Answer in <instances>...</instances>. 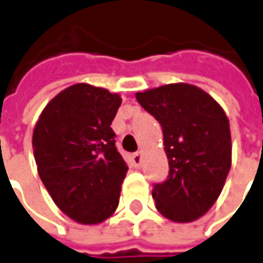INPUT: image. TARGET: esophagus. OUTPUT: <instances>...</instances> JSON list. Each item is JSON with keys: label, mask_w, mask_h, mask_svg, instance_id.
<instances>
[{"label": "esophagus", "mask_w": 263, "mask_h": 263, "mask_svg": "<svg viewBox=\"0 0 263 263\" xmlns=\"http://www.w3.org/2000/svg\"><path fill=\"white\" fill-rule=\"evenodd\" d=\"M141 153H135V154L132 155V161H134V165L135 167H139L141 165Z\"/></svg>", "instance_id": "1"}]
</instances>
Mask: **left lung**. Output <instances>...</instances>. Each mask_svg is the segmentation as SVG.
I'll return each mask as SVG.
<instances>
[{
  "label": "left lung",
  "mask_w": 263,
  "mask_h": 263,
  "mask_svg": "<svg viewBox=\"0 0 263 263\" xmlns=\"http://www.w3.org/2000/svg\"><path fill=\"white\" fill-rule=\"evenodd\" d=\"M135 96L161 124L168 158V178L153 190L155 207L168 220H197L219 199L229 174V119L210 95L190 83H170Z\"/></svg>",
  "instance_id": "left-lung-1"
}]
</instances>
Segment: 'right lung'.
<instances>
[{
  "mask_svg": "<svg viewBox=\"0 0 263 263\" xmlns=\"http://www.w3.org/2000/svg\"><path fill=\"white\" fill-rule=\"evenodd\" d=\"M121 95L76 83L43 109L33 131L37 171L56 206L80 224L115 213L128 165L110 124Z\"/></svg>",
  "mask_w": 263,
  "mask_h": 263,
  "instance_id": "obj_1",
  "label": "right lung"
}]
</instances>
